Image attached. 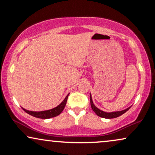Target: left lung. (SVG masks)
<instances>
[{"label": "left lung", "mask_w": 155, "mask_h": 155, "mask_svg": "<svg viewBox=\"0 0 155 155\" xmlns=\"http://www.w3.org/2000/svg\"><path fill=\"white\" fill-rule=\"evenodd\" d=\"M90 105H91L92 109L93 110V111L95 112L97 116L103 117V118H106V119H113V118H116V117H120L122 114H123L125 113L127 111H128V110L130 109V107H129V108H126V109L122 110V111H113V112L104 111H102V110L99 109L98 108H97L95 105H94L93 102H92L91 94H90Z\"/></svg>", "instance_id": "obj_1"}]
</instances>
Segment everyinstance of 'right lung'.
I'll return each mask as SVG.
<instances>
[{
  "mask_svg": "<svg viewBox=\"0 0 155 155\" xmlns=\"http://www.w3.org/2000/svg\"><path fill=\"white\" fill-rule=\"evenodd\" d=\"M69 94H68L66 97H65V99L63 101V102L61 104L58 105V106H56L55 108H51L49 110H46V111H28V110L22 108V109L24 110L26 113H28V114L31 115V116L37 117V118L40 119H49L52 118V117H57L63 111L64 108H65V105H66V102L68 100V97Z\"/></svg>",
  "mask_w": 155,
  "mask_h": 155,
  "instance_id": "1",
  "label": "right lung"
}]
</instances>
